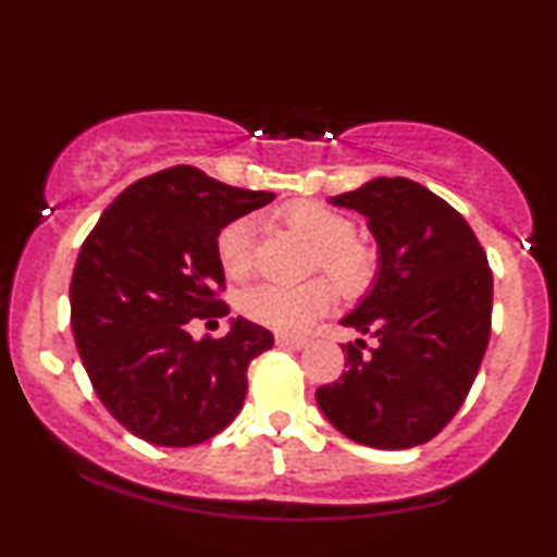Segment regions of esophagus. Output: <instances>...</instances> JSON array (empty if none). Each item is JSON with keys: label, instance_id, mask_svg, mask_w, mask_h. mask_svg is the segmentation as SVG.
I'll use <instances>...</instances> for the list:
<instances>
[{"label": "esophagus", "instance_id": "obj_1", "mask_svg": "<svg viewBox=\"0 0 557 557\" xmlns=\"http://www.w3.org/2000/svg\"><path fill=\"white\" fill-rule=\"evenodd\" d=\"M274 343H277L280 348H290V350H300V348H306V345H309L306 337L285 335V332H277V335H274Z\"/></svg>", "mask_w": 557, "mask_h": 557}]
</instances>
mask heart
I'll return each instance as SVG.
<instances>
[{"instance_id":"heart-1","label":"heart","mask_w":557,"mask_h":557,"mask_svg":"<svg viewBox=\"0 0 557 557\" xmlns=\"http://www.w3.org/2000/svg\"><path fill=\"white\" fill-rule=\"evenodd\" d=\"M287 227L306 235L319 248V261L324 274L345 296L367 290L374 274V257L367 246L354 240V222L335 209L322 203H296L285 209ZM253 240L257 222L251 216H238L216 235V259L227 277H246L253 267ZM335 293L324 280H311L304 285L257 283L240 293L238 309L251 322L264 324L277 332H300L317 317L330 309Z\"/></svg>"}]
</instances>
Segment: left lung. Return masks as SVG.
<instances>
[{
	"mask_svg": "<svg viewBox=\"0 0 557 557\" xmlns=\"http://www.w3.org/2000/svg\"><path fill=\"white\" fill-rule=\"evenodd\" d=\"M367 216L376 240L372 290L343 327L348 372L317 389L322 413L354 443L403 450L456 417L490 343L492 272L474 230L450 203L408 177H374L332 196Z\"/></svg>",
	"mask_w": 557,
	"mask_h": 557,
	"instance_id": "1",
	"label": "left lung"
}]
</instances>
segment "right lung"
<instances>
[{"label": "right lung", "mask_w": 557, "mask_h": 557, "mask_svg": "<svg viewBox=\"0 0 557 557\" xmlns=\"http://www.w3.org/2000/svg\"><path fill=\"white\" fill-rule=\"evenodd\" d=\"M272 198L177 164L127 185L81 246L75 348L107 411L146 443L198 445L238 417L272 332L238 317L225 337L194 341L188 322L227 317L216 235Z\"/></svg>", "instance_id": "obj_1"}]
</instances>
